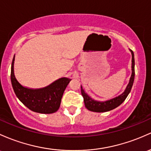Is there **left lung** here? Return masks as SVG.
<instances>
[{
	"label": "left lung",
	"mask_w": 151,
	"mask_h": 151,
	"mask_svg": "<svg viewBox=\"0 0 151 151\" xmlns=\"http://www.w3.org/2000/svg\"><path fill=\"white\" fill-rule=\"evenodd\" d=\"M130 52H131L132 54L131 77H130V81H129V83L127 84L126 89L120 95L117 96L115 98L111 99V100L104 101V102H100V101L94 100L93 99L91 98L88 94L84 92V90L82 89V86H81V92H82V95L84 98V105H85L86 108L87 110L96 112H107V111L113 110V109L120 106L125 100L127 95H128L129 93L130 92V90H131L134 82V78H135V59H134V54L133 51L132 50H130Z\"/></svg>",
	"instance_id": "obj_1"
}]
</instances>
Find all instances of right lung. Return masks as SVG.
I'll use <instances>...</instances> for the list:
<instances>
[{
    "mask_svg": "<svg viewBox=\"0 0 151 151\" xmlns=\"http://www.w3.org/2000/svg\"><path fill=\"white\" fill-rule=\"evenodd\" d=\"M15 56L11 64V79L15 94L29 110L38 113L51 114L60 107L63 94L71 79L63 77L41 89H30L21 85L14 74Z\"/></svg>",
    "mask_w": 151,
    "mask_h": 151,
    "instance_id": "1",
    "label": "right lung"
}]
</instances>
